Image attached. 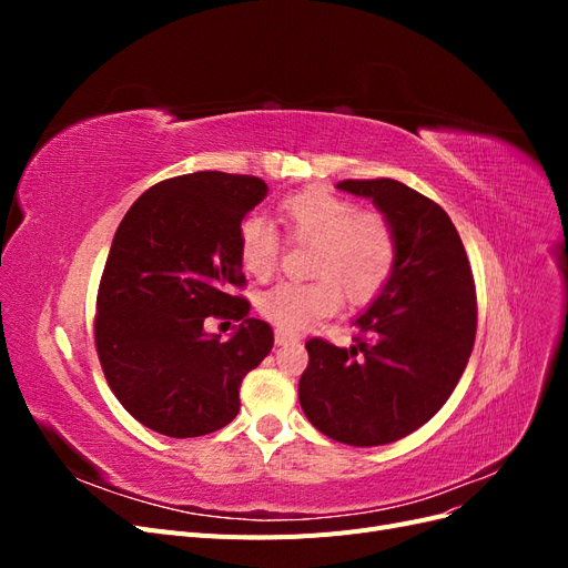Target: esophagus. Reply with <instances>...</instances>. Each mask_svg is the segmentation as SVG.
Segmentation results:
<instances>
[{
	"mask_svg": "<svg viewBox=\"0 0 568 568\" xmlns=\"http://www.w3.org/2000/svg\"><path fill=\"white\" fill-rule=\"evenodd\" d=\"M274 343H277V346H288V343H298V336L288 334L284 329H277L274 332Z\"/></svg>",
	"mask_w": 568,
	"mask_h": 568,
	"instance_id": "esophagus-1",
	"label": "esophagus"
}]
</instances>
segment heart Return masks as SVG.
Wrapping results in <instances>:
<instances>
[{"label": "heart", "mask_w": 568, "mask_h": 568, "mask_svg": "<svg viewBox=\"0 0 568 568\" xmlns=\"http://www.w3.org/2000/svg\"><path fill=\"white\" fill-rule=\"evenodd\" d=\"M280 222L291 242H313L315 280H286L257 298L261 315L284 332H305L343 305V291L355 303L382 294L398 265V232L379 211L359 205L332 189L313 186L280 201ZM236 255L244 272L265 280L282 255V236L270 220L248 215L236 232Z\"/></svg>", "instance_id": "heart-1"}]
</instances>
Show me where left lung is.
Returning <instances> with one entry per match:
<instances>
[{"instance_id": "1", "label": "left lung", "mask_w": 568, "mask_h": 568, "mask_svg": "<svg viewBox=\"0 0 568 568\" xmlns=\"http://www.w3.org/2000/svg\"><path fill=\"white\" fill-rule=\"evenodd\" d=\"M398 232V265L353 324L355 346L311 338L298 400L338 443L372 448L417 432L450 398L476 338L467 251L438 203L398 180H343Z\"/></svg>"}]
</instances>
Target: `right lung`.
Listing matches in <instances>:
<instances>
[{"label":"right lung","instance_id":"1","mask_svg":"<svg viewBox=\"0 0 568 568\" xmlns=\"http://www.w3.org/2000/svg\"><path fill=\"white\" fill-rule=\"evenodd\" d=\"M265 196L261 178L205 170L153 184L115 230L94 343L115 398L151 432L194 438L227 426L244 376L272 351V326L227 294L246 284L239 225ZM205 316L243 324L220 342Z\"/></svg>","mask_w":568,"mask_h":568}]
</instances>
